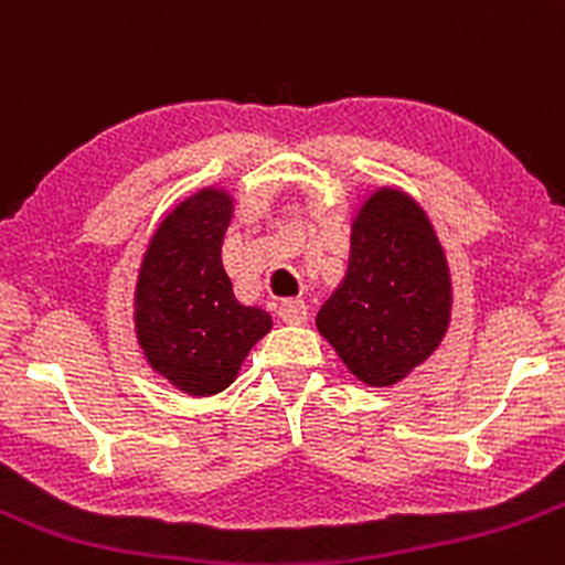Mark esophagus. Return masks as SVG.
Returning <instances> with one entry per match:
<instances>
[{"label": "esophagus", "mask_w": 565, "mask_h": 565, "mask_svg": "<svg viewBox=\"0 0 565 565\" xmlns=\"http://www.w3.org/2000/svg\"><path fill=\"white\" fill-rule=\"evenodd\" d=\"M280 318L285 323H305L307 305L301 299H285L280 305Z\"/></svg>", "instance_id": "34e87169"}]
</instances>
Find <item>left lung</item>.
<instances>
[{
    "instance_id": "left-lung-1",
    "label": "left lung",
    "mask_w": 565,
    "mask_h": 565,
    "mask_svg": "<svg viewBox=\"0 0 565 565\" xmlns=\"http://www.w3.org/2000/svg\"><path fill=\"white\" fill-rule=\"evenodd\" d=\"M451 280L424 209L399 190H377L359 209L351 260L318 312V331L370 386H392L444 340Z\"/></svg>"
}]
</instances>
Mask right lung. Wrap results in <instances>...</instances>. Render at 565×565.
<instances>
[{"instance_id":"1","label":"right lung","mask_w":565,"mask_h":565,"mask_svg":"<svg viewBox=\"0 0 565 565\" xmlns=\"http://www.w3.org/2000/svg\"><path fill=\"white\" fill-rule=\"evenodd\" d=\"M231 214L223 190L179 203L149 242L136 285V331L149 364L193 397L231 386L271 329L269 312L236 299L220 260Z\"/></svg>"}]
</instances>
